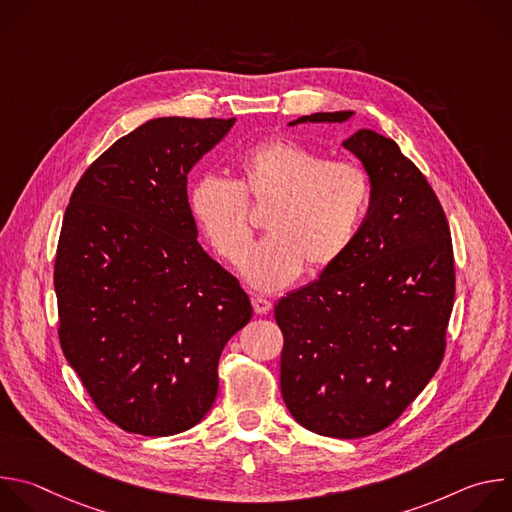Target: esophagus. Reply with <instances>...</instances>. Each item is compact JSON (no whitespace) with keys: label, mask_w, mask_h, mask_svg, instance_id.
Segmentation results:
<instances>
[{"label":"esophagus","mask_w":512,"mask_h":512,"mask_svg":"<svg viewBox=\"0 0 512 512\" xmlns=\"http://www.w3.org/2000/svg\"><path fill=\"white\" fill-rule=\"evenodd\" d=\"M251 304H253V310H255L257 316H265V314H269L271 308H273V304H271L267 298H263V296H253V298H251Z\"/></svg>","instance_id":"1"}]
</instances>
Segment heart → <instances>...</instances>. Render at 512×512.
I'll return each instance as SVG.
<instances>
[{
	"label": "heart",
	"mask_w": 512,
	"mask_h": 512,
	"mask_svg": "<svg viewBox=\"0 0 512 512\" xmlns=\"http://www.w3.org/2000/svg\"><path fill=\"white\" fill-rule=\"evenodd\" d=\"M239 180L202 174L188 190V210L200 235L227 263H241L250 242L246 201L272 202L270 237L243 262V277L277 291L304 267L318 273L354 243L369 210L371 182L354 162H326L294 139L253 145L239 162ZM248 199L245 201L244 198Z\"/></svg>",
	"instance_id": "b5f03b06"
}]
</instances>
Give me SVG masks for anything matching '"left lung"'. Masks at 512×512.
I'll list each match as a JSON object with an SVG mask.
<instances>
[{"label":"left lung","instance_id":"obj_1","mask_svg":"<svg viewBox=\"0 0 512 512\" xmlns=\"http://www.w3.org/2000/svg\"><path fill=\"white\" fill-rule=\"evenodd\" d=\"M342 145L369 174L367 216L334 265L277 302L275 320L289 413L314 433L356 440L389 427L442 364L456 273L444 208L399 145L373 129Z\"/></svg>","mask_w":512,"mask_h":512}]
</instances>
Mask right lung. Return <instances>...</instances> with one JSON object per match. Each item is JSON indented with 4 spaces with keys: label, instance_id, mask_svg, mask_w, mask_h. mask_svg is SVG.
Instances as JSON below:
<instances>
[{
    "label": "right lung",
    "instance_id": "add662e5",
    "mask_svg": "<svg viewBox=\"0 0 512 512\" xmlns=\"http://www.w3.org/2000/svg\"><path fill=\"white\" fill-rule=\"evenodd\" d=\"M235 119L158 117L117 139L72 190L54 263L58 338L97 409L129 433L194 427L218 358L253 316L200 247L188 172Z\"/></svg>",
    "mask_w": 512,
    "mask_h": 512
}]
</instances>
